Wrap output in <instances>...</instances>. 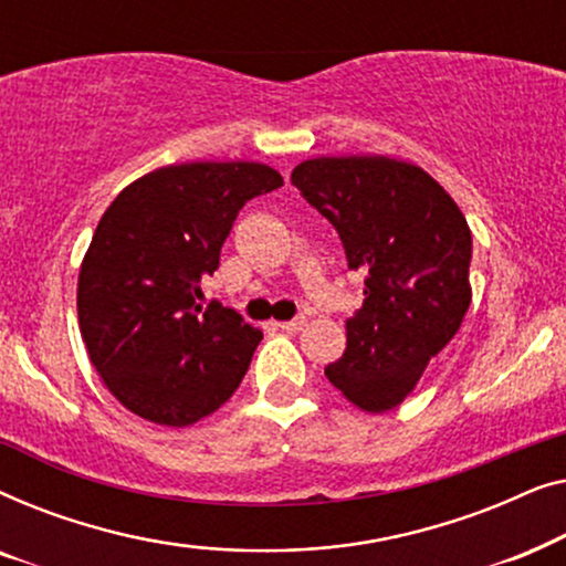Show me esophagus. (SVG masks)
Returning a JSON list of instances; mask_svg holds the SVG:
<instances>
[{"mask_svg": "<svg viewBox=\"0 0 566 566\" xmlns=\"http://www.w3.org/2000/svg\"><path fill=\"white\" fill-rule=\"evenodd\" d=\"M275 327H281L283 332H298L306 327V316H296V319H291V322H277Z\"/></svg>", "mask_w": 566, "mask_h": 566, "instance_id": "1", "label": "esophagus"}]
</instances>
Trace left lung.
<instances>
[{"mask_svg": "<svg viewBox=\"0 0 566 566\" xmlns=\"http://www.w3.org/2000/svg\"><path fill=\"white\" fill-rule=\"evenodd\" d=\"M337 229L347 268L366 275L345 324L343 358L324 376L363 412L399 407L471 304V231L455 200L409 161L319 157L291 172Z\"/></svg>", "mask_w": 566, "mask_h": 566, "instance_id": "8db88e82", "label": "left lung"}]
</instances>
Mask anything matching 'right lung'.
<instances>
[{"instance_id": "1", "label": "right lung", "mask_w": 566, "mask_h": 566, "mask_svg": "<svg viewBox=\"0 0 566 566\" xmlns=\"http://www.w3.org/2000/svg\"><path fill=\"white\" fill-rule=\"evenodd\" d=\"M281 185L258 161H188L138 177L107 206L76 312L92 366L134 415L188 428L242 384L262 332L219 301L200 306V281L247 200Z\"/></svg>"}]
</instances>
